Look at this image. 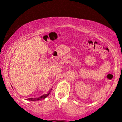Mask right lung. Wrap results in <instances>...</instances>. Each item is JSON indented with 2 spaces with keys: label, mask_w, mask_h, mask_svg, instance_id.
<instances>
[{
  "label": "right lung",
  "mask_w": 122,
  "mask_h": 122,
  "mask_svg": "<svg viewBox=\"0 0 122 122\" xmlns=\"http://www.w3.org/2000/svg\"><path fill=\"white\" fill-rule=\"evenodd\" d=\"M51 89L50 90L49 92L48 93H46V94H43V96H41L40 97H38V98H28V99H26L27 100V101H39V100L45 99V98H46L48 96H49L50 93H51Z\"/></svg>",
  "instance_id": "1"
}]
</instances>
